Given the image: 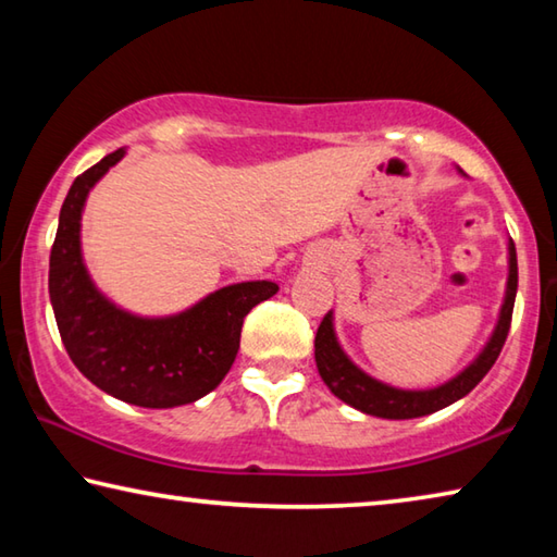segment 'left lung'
I'll list each match as a JSON object with an SVG mask.
<instances>
[{
  "label": "left lung",
  "instance_id": "1",
  "mask_svg": "<svg viewBox=\"0 0 557 557\" xmlns=\"http://www.w3.org/2000/svg\"><path fill=\"white\" fill-rule=\"evenodd\" d=\"M461 174V172H459ZM518 289V262H516V245L508 240V280L502 309H498V319L492 336L484 344L482 351L476 354L474 361L465 366L457 375H451L449 381L435 385V388H395L391 383H383L373 375L366 373L363 369L348 358V354L338 344L336 329H334V312H329L322 324L317 329L314 338V358L317 369L326 388L332 391L338 400H344L351 408L361 410L373 418L385 420H412L422 418V414L437 412L447 405L465 398L469 391H474V385L484 379L488 369L496 363L498 354H502L504 342L508 336V326H511L513 314V301Z\"/></svg>",
  "mask_w": 557,
  "mask_h": 557
}]
</instances>
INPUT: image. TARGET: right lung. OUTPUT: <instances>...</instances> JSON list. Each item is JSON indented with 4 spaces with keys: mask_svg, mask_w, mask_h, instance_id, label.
Returning a JSON list of instances; mask_svg holds the SVG:
<instances>
[{
    "mask_svg": "<svg viewBox=\"0 0 557 557\" xmlns=\"http://www.w3.org/2000/svg\"><path fill=\"white\" fill-rule=\"evenodd\" d=\"M125 149L102 157L69 188L49 262V295L71 361L90 383L139 408H176L203 398L231 371L243 319L277 295L270 280L235 282L169 317H139L96 287L83 260L81 219L90 188Z\"/></svg>",
    "mask_w": 557,
    "mask_h": 557,
    "instance_id": "1",
    "label": "right lung"
}]
</instances>
